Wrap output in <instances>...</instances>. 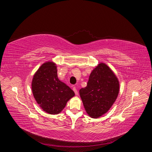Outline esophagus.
Instances as JSON below:
<instances>
[{
  "mask_svg": "<svg viewBox=\"0 0 152 152\" xmlns=\"http://www.w3.org/2000/svg\"><path fill=\"white\" fill-rule=\"evenodd\" d=\"M73 91L75 92V94H76V95H78V91H77V88H76V87H73Z\"/></svg>",
  "mask_w": 152,
  "mask_h": 152,
  "instance_id": "obj_1",
  "label": "esophagus"
}]
</instances>
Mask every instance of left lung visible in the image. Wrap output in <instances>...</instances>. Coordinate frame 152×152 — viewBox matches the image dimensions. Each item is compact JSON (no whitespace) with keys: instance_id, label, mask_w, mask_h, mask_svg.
I'll use <instances>...</instances> for the list:
<instances>
[{"instance_id":"1","label":"left lung","mask_w":152,"mask_h":152,"mask_svg":"<svg viewBox=\"0 0 152 152\" xmlns=\"http://www.w3.org/2000/svg\"><path fill=\"white\" fill-rule=\"evenodd\" d=\"M119 82L108 65L98 64L91 72L87 86L79 91L87 113L97 118L107 113L115 102L119 93Z\"/></svg>"}]
</instances>
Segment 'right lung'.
I'll return each mask as SVG.
<instances>
[{"label":"right lung","mask_w":152,"mask_h":152,"mask_svg":"<svg viewBox=\"0 0 152 152\" xmlns=\"http://www.w3.org/2000/svg\"><path fill=\"white\" fill-rule=\"evenodd\" d=\"M31 90L37 103L44 111L51 115L60 113L75 93L58 77L57 66L53 61L43 63L35 72Z\"/></svg>","instance_id":"obj_1"}]
</instances>
